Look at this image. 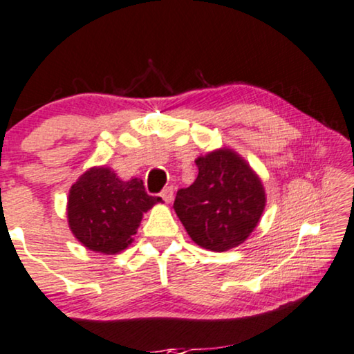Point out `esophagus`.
<instances>
[{"label":"esophagus","mask_w":354,"mask_h":354,"mask_svg":"<svg viewBox=\"0 0 354 354\" xmlns=\"http://www.w3.org/2000/svg\"><path fill=\"white\" fill-rule=\"evenodd\" d=\"M160 197L165 201L167 203H170L173 201V189L171 187H165L163 191L160 192Z\"/></svg>","instance_id":"esophagus-1"}]
</instances>
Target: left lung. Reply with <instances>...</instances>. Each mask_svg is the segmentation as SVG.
I'll return each mask as SVG.
<instances>
[{
    "label": "left lung",
    "instance_id": "obj_1",
    "mask_svg": "<svg viewBox=\"0 0 354 354\" xmlns=\"http://www.w3.org/2000/svg\"><path fill=\"white\" fill-rule=\"evenodd\" d=\"M198 175L176 192V215L197 245L212 252L237 247L265 210V189L252 168L229 149L198 157Z\"/></svg>",
    "mask_w": 354,
    "mask_h": 354
}]
</instances>
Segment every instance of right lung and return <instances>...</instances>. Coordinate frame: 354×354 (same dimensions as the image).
<instances>
[{
    "label": "right lung",
    "instance_id": "1",
    "mask_svg": "<svg viewBox=\"0 0 354 354\" xmlns=\"http://www.w3.org/2000/svg\"><path fill=\"white\" fill-rule=\"evenodd\" d=\"M160 201L149 196L142 179L122 181L106 167L91 168L68 194V226L89 250L115 255L131 243L144 213Z\"/></svg>",
    "mask_w": 354,
    "mask_h": 354
}]
</instances>
